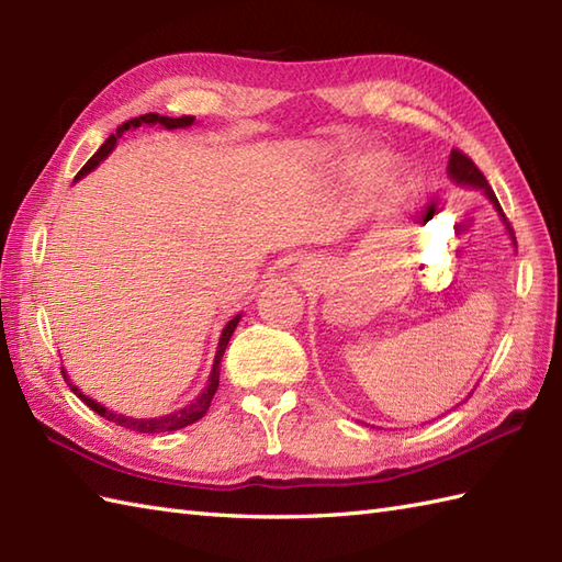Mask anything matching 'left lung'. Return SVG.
Listing matches in <instances>:
<instances>
[{"label":"left lung","instance_id":"obj_1","mask_svg":"<svg viewBox=\"0 0 562 562\" xmlns=\"http://www.w3.org/2000/svg\"><path fill=\"white\" fill-rule=\"evenodd\" d=\"M447 173L451 176V181H457L459 186L481 188L483 193H485L487 198H491L493 207L497 210L499 217H503V222L507 224L505 212H503V207H499V202H497V198H495V193H493L491 183L485 181V176L481 173L479 166H475V164L471 161V157H465V154H463V151H459V149H451V154H449V166H447ZM507 229H509V224H507ZM509 234H512V229H509ZM512 238H515V236H512Z\"/></svg>","mask_w":562,"mask_h":562}]
</instances>
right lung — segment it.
<instances>
[{"label": "right lung", "mask_w": 562, "mask_h": 562, "mask_svg": "<svg viewBox=\"0 0 562 562\" xmlns=\"http://www.w3.org/2000/svg\"><path fill=\"white\" fill-rule=\"evenodd\" d=\"M195 123V117L193 115H181V117H169V115H159V113H145V115H139V117H133V121H127V123H123L121 127L115 130V135H111L109 139L103 142L101 145V149L93 154V157L81 166V171L77 173V181L81 176H87L89 171H93L97 169V166L109 157V154L115 149V145H117V139L123 137V133L125 130H130V127H139V125H161V127H169V130H176V127H188V125H193ZM238 321H241V314L238 316H234L229 324L224 326V330H222V338H220V345H217V355H214V364H212V372H210V379H207V389L200 393V396L190 403V405H186V408H181V411H176V413H169V415H161V417H149V420H142V417H127V415H121V413H113V411H109V408H103L101 403H97L93 398H89V396H83V393L71 384L69 381V376H67V372L63 369V376H65V381H67V386L77 393V396L89 405V408L93 411V413H99L101 417H105V420H111V423H115V425H121V427H125V429H135V432H145V435H161V432H173V429H181V427H188V425H193V423H198L202 415L207 413V408H210V403H212V396L214 393H217V386H220V362H222V357H224V350H226V345H229V338H232V333H234V328H236V324Z\"/></svg>", "instance_id": "right-lung-1"}]
</instances>
